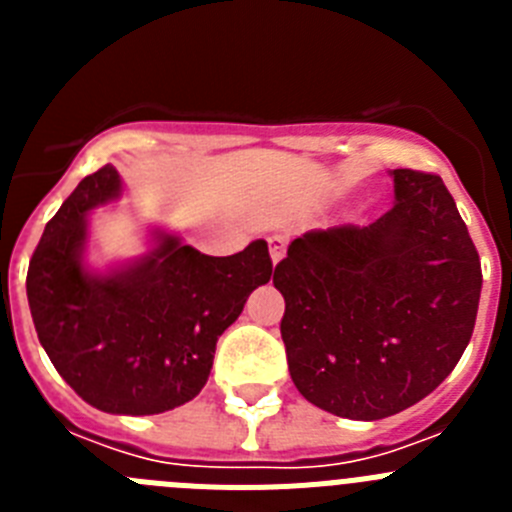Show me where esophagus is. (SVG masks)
Listing matches in <instances>:
<instances>
[{"instance_id":"esophagus-1","label":"esophagus","mask_w":512,"mask_h":512,"mask_svg":"<svg viewBox=\"0 0 512 512\" xmlns=\"http://www.w3.org/2000/svg\"><path fill=\"white\" fill-rule=\"evenodd\" d=\"M284 251H287V241H284V235H271L269 238V253H271V261L279 264L284 259Z\"/></svg>"}]
</instances>
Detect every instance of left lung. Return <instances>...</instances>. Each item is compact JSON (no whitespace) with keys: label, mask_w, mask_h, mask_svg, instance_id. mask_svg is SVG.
Segmentation results:
<instances>
[{"label":"left lung","mask_w":512,"mask_h":512,"mask_svg":"<svg viewBox=\"0 0 512 512\" xmlns=\"http://www.w3.org/2000/svg\"><path fill=\"white\" fill-rule=\"evenodd\" d=\"M395 205L369 225L310 230L274 269L292 382L351 420L390 418L454 372L482 266L441 176L390 171Z\"/></svg>","instance_id":"left-lung-1"}]
</instances>
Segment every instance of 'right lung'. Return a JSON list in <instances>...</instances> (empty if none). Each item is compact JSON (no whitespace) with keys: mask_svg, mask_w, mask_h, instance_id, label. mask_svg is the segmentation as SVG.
Segmentation results:
<instances>
[{"mask_svg":"<svg viewBox=\"0 0 512 512\" xmlns=\"http://www.w3.org/2000/svg\"><path fill=\"white\" fill-rule=\"evenodd\" d=\"M102 166L45 225L27 269V302L40 346L71 390L112 415H156L200 395L217 338L248 295L271 279L266 241L205 256L156 230L153 248L115 269H87V217L120 197Z\"/></svg>","mask_w":512,"mask_h":512,"instance_id":"right-lung-1","label":"right lung"}]
</instances>
